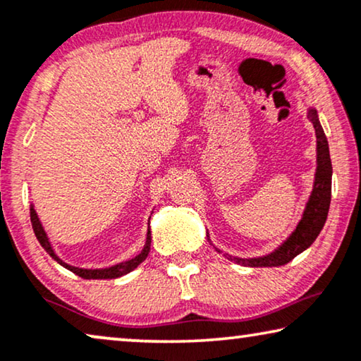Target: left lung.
<instances>
[{
	"mask_svg": "<svg viewBox=\"0 0 361 361\" xmlns=\"http://www.w3.org/2000/svg\"><path fill=\"white\" fill-rule=\"evenodd\" d=\"M307 117L314 125L316 130V138H317V169H316V179L314 187H312V193L307 200L306 210L302 213L301 221L298 223V226L291 236L280 245L279 249H275L274 252H270L264 257H255V259H239L233 257V255H226L229 260L244 267H279V265L288 264L290 260H293L298 254H301L302 250H306L310 245L316 241V238L319 236L321 229L324 228V223L327 219L329 207H331V192H332V163H331V154H329V143L326 138V133L317 118V112L314 109H310ZM218 252L221 250L216 249Z\"/></svg>",
	"mask_w": 361,
	"mask_h": 361,
	"instance_id": "8db88e82",
	"label": "left lung"
}]
</instances>
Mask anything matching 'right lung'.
Listing matches in <instances>:
<instances>
[{
  "instance_id": "right-lung-1",
  "label": "right lung",
  "mask_w": 361,
  "mask_h": 361,
  "mask_svg": "<svg viewBox=\"0 0 361 361\" xmlns=\"http://www.w3.org/2000/svg\"><path fill=\"white\" fill-rule=\"evenodd\" d=\"M30 223H32V228H34V233L35 236H37L39 243L42 247H44L47 252L50 254L51 259H55L56 262L60 265H63L65 269L71 270L73 274H76L78 276H81V279H86V280H106V279H117V276H122L125 274H128V271H132L133 269H137L140 264L143 262V260L148 257L149 254V247H151V231L148 228V234H146V243H145V247L142 252H140L137 257L130 259V260H125L122 264H117L114 265V267H109V269H80V267H71V265L65 264L63 260H61L59 255L54 252V249H51L49 238H47V234L44 231V228H42V224L39 221V216L37 213H35L34 207L30 205Z\"/></svg>"
}]
</instances>
